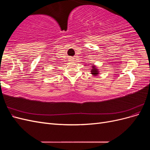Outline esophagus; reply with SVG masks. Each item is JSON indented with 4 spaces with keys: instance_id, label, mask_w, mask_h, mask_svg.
<instances>
[{
    "instance_id": "1",
    "label": "esophagus",
    "mask_w": 150,
    "mask_h": 150,
    "mask_svg": "<svg viewBox=\"0 0 150 150\" xmlns=\"http://www.w3.org/2000/svg\"><path fill=\"white\" fill-rule=\"evenodd\" d=\"M69 61H74V58L72 57H69Z\"/></svg>"
}]
</instances>
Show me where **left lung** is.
I'll use <instances>...</instances> for the list:
<instances>
[{
    "mask_svg": "<svg viewBox=\"0 0 150 150\" xmlns=\"http://www.w3.org/2000/svg\"><path fill=\"white\" fill-rule=\"evenodd\" d=\"M91 74L93 75H97L98 74V70L97 69H96L95 66H93V69H91Z\"/></svg>",
    "mask_w": 150,
    "mask_h": 150,
    "instance_id": "obj_1",
    "label": "left lung"
}]
</instances>
